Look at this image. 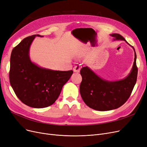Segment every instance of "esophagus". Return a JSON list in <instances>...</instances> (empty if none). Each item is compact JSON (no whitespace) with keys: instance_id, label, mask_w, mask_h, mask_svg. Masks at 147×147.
<instances>
[{"instance_id":"obj_1","label":"esophagus","mask_w":147,"mask_h":147,"mask_svg":"<svg viewBox=\"0 0 147 147\" xmlns=\"http://www.w3.org/2000/svg\"><path fill=\"white\" fill-rule=\"evenodd\" d=\"M80 68H81V66L80 65H79V64L74 66V67L73 68L74 72H75V73H79L80 70Z\"/></svg>"}]
</instances>
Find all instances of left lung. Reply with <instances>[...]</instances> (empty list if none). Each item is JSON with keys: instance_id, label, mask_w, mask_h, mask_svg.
Instances as JSON below:
<instances>
[{"instance_id": "obj_1", "label": "left lung", "mask_w": 147, "mask_h": 147, "mask_svg": "<svg viewBox=\"0 0 147 147\" xmlns=\"http://www.w3.org/2000/svg\"><path fill=\"white\" fill-rule=\"evenodd\" d=\"M111 35L114 37V40L126 41L124 38L118 34ZM132 47L135 51V60L131 72L124 79L108 81L99 77L89 67H82L80 71L82 77L80 93L88 106L96 111H111L123 105L129 99L138 76L136 54L135 49Z\"/></svg>"}]
</instances>
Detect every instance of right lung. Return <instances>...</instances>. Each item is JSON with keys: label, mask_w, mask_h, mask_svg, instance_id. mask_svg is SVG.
<instances>
[{"label": "right lung", "mask_w": 147, "mask_h": 147, "mask_svg": "<svg viewBox=\"0 0 147 147\" xmlns=\"http://www.w3.org/2000/svg\"><path fill=\"white\" fill-rule=\"evenodd\" d=\"M36 36H43L34 35L25 38L12 49L9 81L22 103L32 107L43 108L55 103L73 71H56L40 67L32 62L29 48Z\"/></svg>", "instance_id": "right-lung-1"}]
</instances>
